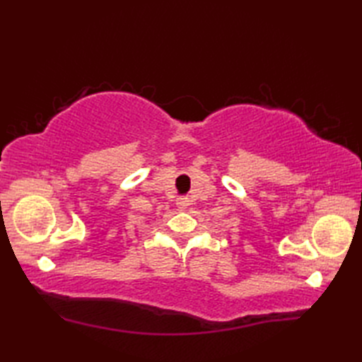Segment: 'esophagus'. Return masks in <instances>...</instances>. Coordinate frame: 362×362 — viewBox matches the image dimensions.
I'll return each instance as SVG.
<instances>
[{"label": "esophagus", "mask_w": 362, "mask_h": 362, "mask_svg": "<svg viewBox=\"0 0 362 362\" xmlns=\"http://www.w3.org/2000/svg\"><path fill=\"white\" fill-rule=\"evenodd\" d=\"M178 204H180V206H181V208H185V206H187V201H185V199H180V201H178Z\"/></svg>", "instance_id": "obj_1"}]
</instances>
